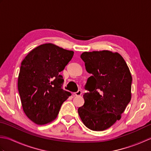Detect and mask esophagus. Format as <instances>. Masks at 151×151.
Segmentation results:
<instances>
[{
	"mask_svg": "<svg viewBox=\"0 0 151 151\" xmlns=\"http://www.w3.org/2000/svg\"><path fill=\"white\" fill-rule=\"evenodd\" d=\"M82 95V91L81 90H78L77 92L75 93V96H81Z\"/></svg>",
	"mask_w": 151,
	"mask_h": 151,
	"instance_id": "obj_1",
	"label": "esophagus"
}]
</instances>
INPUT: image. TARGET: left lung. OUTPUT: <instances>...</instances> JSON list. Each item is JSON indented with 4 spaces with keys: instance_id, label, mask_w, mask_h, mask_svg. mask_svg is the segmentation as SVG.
Segmentation results:
<instances>
[{
    "instance_id": "8db88e82",
    "label": "left lung",
    "mask_w": 151,
    "mask_h": 151,
    "mask_svg": "<svg viewBox=\"0 0 151 151\" xmlns=\"http://www.w3.org/2000/svg\"><path fill=\"white\" fill-rule=\"evenodd\" d=\"M81 58L87 72L92 74L83 97L84 104L78 109L89 129L102 131L121 117L131 100L132 75L123 58L117 52L104 50L84 52Z\"/></svg>"
}]
</instances>
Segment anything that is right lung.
<instances>
[{"mask_svg": "<svg viewBox=\"0 0 151 151\" xmlns=\"http://www.w3.org/2000/svg\"><path fill=\"white\" fill-rule=\"evenodd\" d=\"M74 52L52 43L32 50L21 62L18 90L24 114L37 124L50 123L71 93L62 88L60 73L72 59Z\"/></svg>", "mask_w": 151, "mask_h": 151, "instance_id": "right-lung-1", "label": "right lung"}]
</instances>
